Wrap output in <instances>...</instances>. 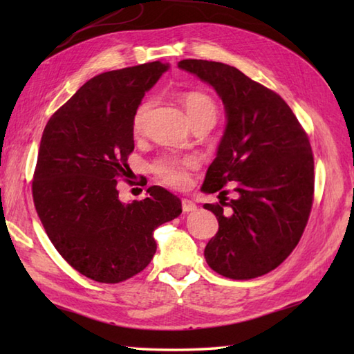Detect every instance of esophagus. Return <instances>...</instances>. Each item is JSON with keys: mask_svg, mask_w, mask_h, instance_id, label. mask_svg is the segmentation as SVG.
Returning <instances> with one entry per match:
<instances>
[{"mask_svg": "<svg viewBox=\"0 0 354 354\" xmlns=\"http://www.w3.org/2000/svg\"><path fill=\"white\" fill-rule=\"evenodd\" d=\"M198 207H196V204H194L193 201H190V199H183V209L185 213H192V212H194V209H196Z\"/></svg>", "mask_w": 354, "mask_h": 354, "instance_id": "obj_1", "label": "esophagus"}]
</instances>
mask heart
Segmentation results:
<instances>
[{
    "instance_id": "1",
    "label": "heart",
    "mask_w": 354,
    "mask_h": 354,
    "mask_svg": "<svg viewBox=\"0 0 354 354\" xmlns=\"http://www.w3.org/2000/svg\"><path fill=\"white\" fill-rule=\"evenodd\" d=\"M183 103L192 122L205 117H209L213 120L216 118V104L212 100V97L204 93H187L183 97ZM149 108L150 103H142L140 104L138 109L135 111L132 122L135 132L141 131ZM196 165L198 160L194 156H165L153 164V171L164 184L175 187V189H181V187H185L187 183H189V171L196 167Z\"/></svg>"
}]
</instances>
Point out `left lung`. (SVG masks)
Wrapping results in <instances>:
<instances>
[{
    "label": "left lung",
    "instance_id": "obj_1",
    "mask_svg": "<svg viewBox=\"0 0 354 354\" xmlns=\"http://www.w3.org/2000/svg\"><path fill=\"white\" fill-rule=\"evenodd\" d=\"M178 66L214 89L227 118L202 190L223 198V187L236 183V200L204 205L219 222L205 260L232 280L265 275L289 257L309 219L315 183L309 137L280 95L234 66L198 59Z\"/></svg>",
    "mask_w": 354,
    "mask_h": 354
}]
</instances>
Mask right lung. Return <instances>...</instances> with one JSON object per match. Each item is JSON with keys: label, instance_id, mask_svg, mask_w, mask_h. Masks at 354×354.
<instances>
[{"label": "right lung", "instance_id": "obj_1", "mask_svg": "<svg viewBox=\"0 0 354 354\" xmlns=\"http://www.w3.org/2000/svg\"><path fill=\"white\" fill-rule=\"evenodd\" d=\"M169 64L102 73L77 89L45 126L33 178L37 216L57 252L82 275L120 283L141 272L156 251L153 231L183 213L160 185L124 204L117 178L127 176L133 115Z\"/></svg>", "mask_w": 354, "mask_h": 354}]
</instances>
